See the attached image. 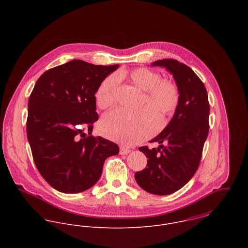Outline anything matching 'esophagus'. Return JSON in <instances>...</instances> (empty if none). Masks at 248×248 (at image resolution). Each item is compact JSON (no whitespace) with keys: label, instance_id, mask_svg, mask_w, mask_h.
<instances>
[{"label":"esophagus","instance_id":"obj_1","mask_svg":"<svg viewBox=\"0 0 248 248\" xmlns=\"http://www.w3.org/2000/svg\"><path fill=\"white\" fill-rule=\"evenodd\" d=\"M129 153H130V149L125 148V147H120V151H119L120 155H127Z\"/></svg>","mask_w":248,"mask_h":248}]
</instances>
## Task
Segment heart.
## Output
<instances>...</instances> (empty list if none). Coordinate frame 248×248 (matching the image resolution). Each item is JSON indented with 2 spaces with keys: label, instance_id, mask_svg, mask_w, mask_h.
Here are the masks:
<instances>
[{
  "label": "heart",
  "instance_id": "obj_1",
  "mask_svg": "<svg viewBox=\"0 0 248 248\" xmlns=\"http://www.w3.org/2000/svg\"><path fill=\"white\" fill-rule=\"evenodd\" d=\"M126 76L137 88L145 92L142 106L150 108H145L139 112H129L121 108L114 109L102 118L99 129L104 137L113 141L135 145L148 139L157 129L160 119L156 112H159L163 118L174 114L179 103V91L173 81L161 80L158 72L140 68L129 74L121 72L118 76L110 75L106 78L95 93L97 106L106 108L113 105L119 78Z\"/></svg>",
  "mask_w": 248,
  "mask_h": 248
}]
</instances>
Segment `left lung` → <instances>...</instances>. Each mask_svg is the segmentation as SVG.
I'll list each match as a JSON object with an SVG mask.
<instances>
[{"instance_id": "8db88e82", "label": "left lung", "mask_w": 248, "mask_h": 248, "mask_svg": "<svg viewBox=\"0 0 248 248\" xmlns=\"http://www.w3.org/2000/svg\"><path fill=\"white\" fill-rule=\"evenodd\" d=\"M151 65L173 74L179 103L169 124L150 141L159 147L140 148L148 158L147 166L135 178L143 190L164 196L179 190L197 172L209 132L210 107L204 84L188 66L175 59L157 60Z\"/></svg>"}]
</instances>
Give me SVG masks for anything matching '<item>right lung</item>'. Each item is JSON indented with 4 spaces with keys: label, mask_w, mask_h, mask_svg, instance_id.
<instances>
[{
    "label": "right lung",
    "mask_w": 248,
    "mask_h": 248,
    "mask_svg": "<svg viewBox=\"0 0 248 248\" xmlns=\"http://www.w3.org/2000/svg\"><path fill=\"white\" fill-rule=\"evenodd\" d=\"M118 67L71 60L36 82L28 105V140L39 173L59 192L88 190L101 177L107 157L119 153L117 144L92 136L98 120L94 94ZM84 125L87 137L79 129Z\"/></svg>",
    "instance_id": "right-lung-1"
}]
</instances>
